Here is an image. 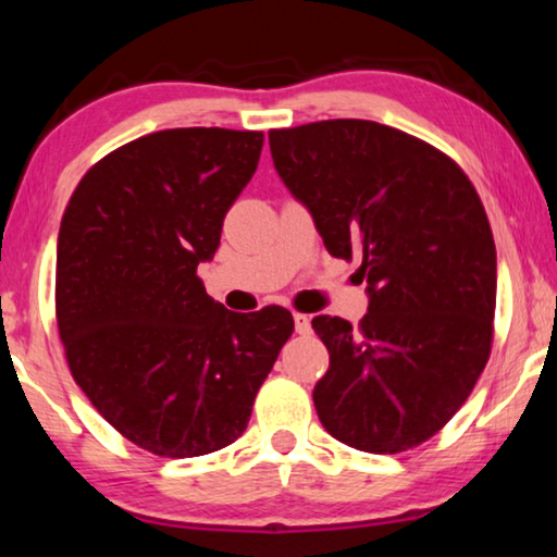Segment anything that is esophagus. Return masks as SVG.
I'll use <instances>...</instances> for the list:
<instances>
[{
	"mask_svg": "<svg viewBox=\"0 0 557 557\" xmlns=\"http://www.w3.org/2000/svg\"><path fill=\"white\" fill-rule=\"evenodd\" d=\"M294 326H296V332H299V334H309L311 332V317L301 314V311H296Z\"/></svg>",
	"mask_w": 557,
	"mask_h": 557,
	"instance_id": "obj_1",
	"label": "esophagus"
}]
</instances>
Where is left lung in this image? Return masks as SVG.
Segmentation results:
<instances>
[{"label":"left lung","instance_id":"8db88e82","mask_svg":"<svg viewBox=\"0 0 557 557\" xmlns=\"http://www.w3.org/2000/svg\"><path fill=\"white\" fill-rule=\"evenodd\" d=\"M269 144L326 250L360 253L368 278L360 324L311 319L330 349L314 385L319 421L368 454L421 446L463 406L492 352L497 250L474 185L441 149L377 121L271 128Z\"/></svg>","mask_w":557,"mask_h":557}]
</instances>
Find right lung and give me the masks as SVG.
<instances>
[{
    "mask_svg": "<svg viewBox=\"0 0 557 557\" xmlns=\"http://www.w3.org/2000/svg\"><path fill=\"white\" fill-rule=\"evenodd\" d=\"M261 147L263 132L218 126L139 136L98 159L63 212L55 317L67 368L121 436L164 459L243 436L294 332L292 311L235 314L197 276Z\"/></svg>",
    "mask_w": 557,
    "mask_h": 557,
    "instance_id": "obj_1",
    "label": "right lung"
}]
</instances>
